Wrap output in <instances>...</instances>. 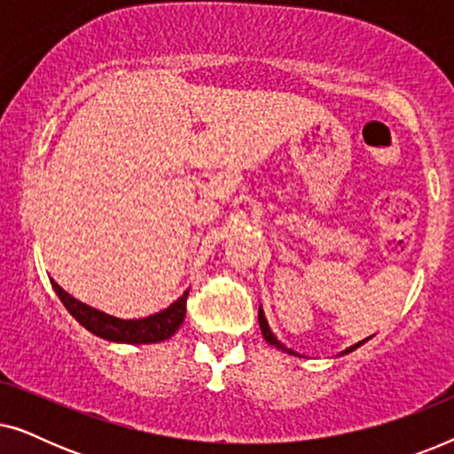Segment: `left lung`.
<instances>
[{"mask_svg":"<svg viewBox=\"0 0 454 454\" xmlns=\"http://www.w3.org/2000/svg\"><path fill=\"white\" fill-rule=\"evenodd\" d=\"M258 322H260V331H262V337L266 339V343H270V345H275L277 349H281V351H285V353H289V356H297V357H301L300 353H295L294 349H289V347H285L281 340H278L275 334H272V331H270V326H269V322H266V316H264V309H262V306L258 308ZM365 340L368 339H364V340H359V343H356V345H351V347H347V349L343 351V356L345 353H351V351H356L359 345H364Z\"/></svg>","mask_w":454,"mask_h":454,"instance_id":"obj_1","label":"left lung"}]
</instances>
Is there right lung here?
Masks as SVG:
<instances>
[{
    "label": "right lung",
    "instance_id": "right-lung-1",
    "mask_svg": "<svg viewBox=\"0 0 454 454\" xmlns=\"http://www.w3.org/2000/svg\"><path fill=\"white\" fill-rule=\"evenodd\" d=\"M51 287L55 294L64 303L67 312L82 325L86 331H90L97 337L114 340V343H128V345H148V343H160V340L169 339L176 334L179 326L184 325L185 318V300H188V291H184L182 297H177L169 308L160 309V312L146 316V318L136 320H123L115 318V316L105 314L101 309L86 306V303L78 301L67 291L59 287L51 278Z\"/></svg>",
    "mask_w": 454,
    "mask_h": 454
}]
</instances>
